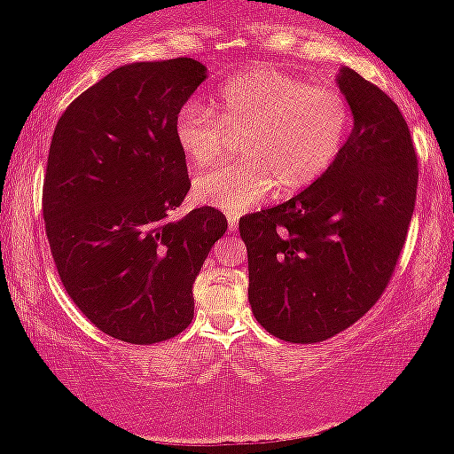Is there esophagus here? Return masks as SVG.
<instances>
[{"mask_svg":"<svg viewBox=\"0 0 454 454\" xmlns=\"http://www.w3.org/2000/svg\"><path fill=\"white\" fill-rule=\"evenodd\" d=\"M239 226V217L237 215H228V231H237Z\"/></svg>","mask_w":454,"mask_h":454,"instance_id":"obj_1","label":"esophagus"}]
</instances>
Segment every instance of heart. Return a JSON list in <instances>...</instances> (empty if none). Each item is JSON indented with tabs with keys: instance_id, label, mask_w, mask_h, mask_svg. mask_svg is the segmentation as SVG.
Returning a JSON list of instances; mask_svg holds the SVG:
<instances>
[{
	"instance_id": "b5f03b06",
	"label": "heart",
	"mask_w": 454,
	"mask_h": 454,
	"mask_svg": "<svg viewBox=\"0 0 454 454\" xmlns=\"http://www.w3.org/2000/svg\"><path fill=\"white\" fill-rule=\"evenodd\" d=\"M352 129L350 104L335 87L258 67L226 81L215 111L190 100L173 119V137L192 164L209 166L241 138L247 158L194 179V198L228 215L260 205L275 187L284 194L316 184L341 155Z\"/></svg>"
}]
</instances>
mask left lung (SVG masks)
Wrapping results in <instances>:
<instances>
[{"label": "left lung", "mask_w": 454, "mask_h": 454, "mask_svg": "<svg viewBox=\"0 0 454 454\" xmlns=\"http://www.w3.org/2000/svg\"><path fill=\"white\" fill-rule=\"evenodd\" d=\"M337 85L354 128L335 164L290 200L239 220L254 316L290 343L325 341L378 303L414 213L419 160L397 104L350 67Z\"/></svg>", "instance_id": "obj_1"}]
</instances>
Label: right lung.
Instances as JSON below:
<instances>
[{
	"mask_svg": "<svg viewBox=\"0 0 454 454\" xmlns=\"http://www.w3.org/2000/svg\"><path fill=\"white\" fill-rule=\"evenodd\" d=\"M205 78L190 57L121 66L55 126L46 239L66 293L114 340L149 346L185 331L196 275L228 231L213 207L170 220L192 185L173 119Z\"/></svg>",
	"mask_w": 454,
	"mask_h": 454,
	"instance_id": "obj_1",
	"label": "right lung"
}]
</instances>
